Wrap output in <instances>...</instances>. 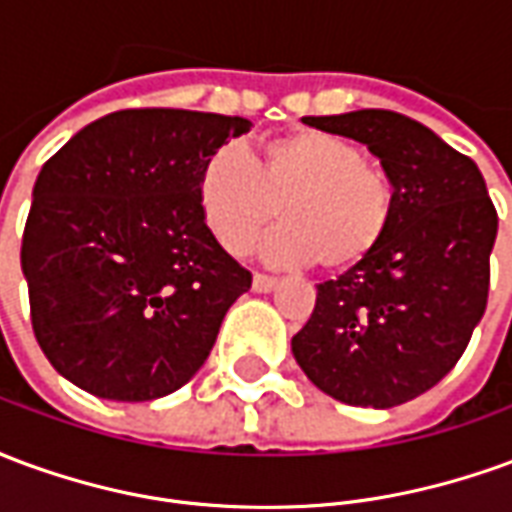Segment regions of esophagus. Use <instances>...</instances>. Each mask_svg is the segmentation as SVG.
Returning a JSON list of instances; mask_svg holds the SVG:
<instances>
[{
  "mask_svg": "<svg viewBox=\"0 0 512 512\" xmlns=\"http://www.w3.org/2000/svg\"><path fill=\"white\" fill-rule=\"evenodd\" d=\"M277 285H279L277 277H266V274H255V277H252V288H255L257 293H271Z\"/></svg>",
  "mask_w": 512,
  "mask_h": 512,
  "instance_id": "1",
  "label": "esophagus"
}]
</instances>
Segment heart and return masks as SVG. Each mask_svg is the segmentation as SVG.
Masks as SVG:
<instances>
[{"mask_svg":"<svg viewBox=\"0 0 512 512\" xmlns=\"http://www.w3.org/2000/svg\"><path fill=\"white\" fill-rule=\"evenodd\" d=\"M197 200L230 255H246L279 213L285 224L263 246L277 266H356L376 252L392 222L384 172L356 145L312 128L268 139L255 161L235 145L213 150Z\"/></svg>","mask_w":512,"mask_h":512,"instance_id":"obj_1","label":"heart"}]
</instances>
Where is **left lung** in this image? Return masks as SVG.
Wrapping results in <instances>:
<instances>
[{"label":"left lung","instance_id":"left-lung-1","mask_svg":"<svg viewBox=\"0 0 512 512\" xmlns=\"http://www.w3.org/2000/svg\"><path fill=\"white\" fill-rule=\"evenodd\" d=\"M381 161L392 222L370 257L318 285L293 356L321 392L362 408L414 400L450 373L488 301L496 211L472 158L389 109L304 117Z\"/></svg>","mask_w":512,"mask_h":512}]
</instances>
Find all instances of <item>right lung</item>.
Returning <instances> with one entry per match:
<instances>
[{
	"label": "right lung",
	"mask_w": 512,
	"mask_h": 512,
	"mask_svg": "<svg viewBox=\"0 0 512 512\" xmlns=\"http://www.w3.org/2000/svg\"><path fill=\"white\" fill-rule=\"evenodd\" d=\"M246 117L123 109L43 164L21 238L32 329L62 378L104 400L172 395L252 288L202 219L197 183Z\"/></svg>",
	"instance_id": "1"
}]
</instances>
